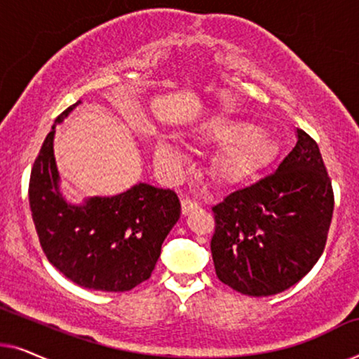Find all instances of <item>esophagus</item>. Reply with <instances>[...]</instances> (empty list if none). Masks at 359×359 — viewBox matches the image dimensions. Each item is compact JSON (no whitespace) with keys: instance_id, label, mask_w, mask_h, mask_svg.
Here are the masks:
<instances>
[{"instance_id":"1","label":"esophagus","mask_w":359,"mask_h":359,"mask_svg":"<svg viewBox=\"0 0 359 359\" xmlns=\"http://www.w3.org/2000/svg\"><path fill=\"white\" fill-rule=\"evenodd\" d=\"M196 209H199L198 201L188 199V198L181 201V210H183V214H189V212H193V210H196Z\"/></svg>"}]
</instances>
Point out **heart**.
<instances>
[{
	"label": "heart",
	"instance_id": "obj_1",
	"mask_svg": "<svg viewBox=\"0 0 359 359\" xmlns=\"http://www.w3.org/2000/svg\"><path fill=\"white\" fill-rule=\"evenodd\" d=\"M208 134L214 142L229 144L215 160V175L224 181H240L253 175L273 151V140L266 132L250 122L219 119L210 124ZM156 163L175 170L184 155L171 140L161 139L155 147Z\"/></svg>",
	"mask_w": 359,
	"mask_h": 359
}]
</instances>
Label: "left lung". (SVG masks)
<instances>
[{"mask_svg":"<svg viewBox=\"0 0 359 359\" xmlns=\"http://www.w3.org/2000/svg\"><path fill=\"white\" fill-rule=\"evenodd\" d=\"M215 274L247 296H273L301 281L325 248L333 189L317 142L297 129L281 163L212 208Z\"/></svg>","mask_w":359,"mask_h":359,"instance_id":"left-lung-1","label":"left lung"}]
</instances>
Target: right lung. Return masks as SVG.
Returning a JSON list of instances; mask_svg holds the SVG:
<instances>
[{
	"label": "right lung",
	"instance_id": "add662e5",
	"mask_svg": "<svg viewBox=\"0 0 359 359\" xmlns=\"http://www.w3.org/2000/svg\"><path fill=\"white\" fill-rule=\"evenodd\" d=\"M55 119L34 161L29 205L39 242L48 262L78 286L93 291H130L151 276L161 243L178 222L181 204L171 189L139 183L111 198L68 204L60 193L53 156Z\"/></svg>",
	"mask_w": 359,
	"mask_h": 359
}]
</instances>
